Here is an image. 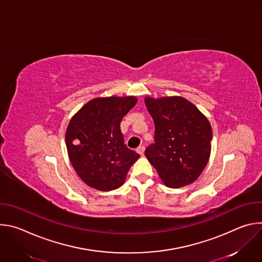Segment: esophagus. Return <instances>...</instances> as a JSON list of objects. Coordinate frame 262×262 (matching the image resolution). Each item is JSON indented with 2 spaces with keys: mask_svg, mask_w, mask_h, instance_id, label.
<instances>
[{
  "mask_svg": "<svg viewBox=\"0 0 262 262\" xmlns=\"http://www.w3.org/2000/svg\"><path fill=\"white\" fill-rule=\"evenodd\" d=\"M144 151H145V147H144V146H140V147H138V149H137V152H138L140 156H143V155H144Z\"/></svg>",
  "mask_w": 262,
  "mask_h": 262,
  "instance_id": "obj_1",
  "label": "esophagus"
}]
</instances>
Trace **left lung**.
I'll return each mask as SVG.
<instances>
[{"mask_svg":"<svg viewBox=\"0 0 262 262\" xmlns=\"http://www.w3.org/2000/svg\"><path fill=\"white\" fill-rule=\"evenodd\" d=\"M145 104L155 122V144L146 148L147 160L170 188L194 182L210 156L209 121L182 97H146Z\"/></svg>","mask_w":262,"mask_h":262,"instance_id":"obj_1","label":"left lung"}]
</instances>
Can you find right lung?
Here are the masks:
<instances>
[{"label": "right lung", "mask_w": 262, "mask_h": 262, "mask_svg": "<svg viewBox=\"0 0 262 262\" xmlns=\"http://www.w3.org/2000/svg\"><path fill=\"white\" fill-rule=\"evenodd\" d=\"M136 103L134 96L95 98L71 118L65 136L68 156L78 175L91 188H120L140 158L124 144L120 129L122 118Z\"/></svg>", "instance_id": "obj_1"}]
</instances>
